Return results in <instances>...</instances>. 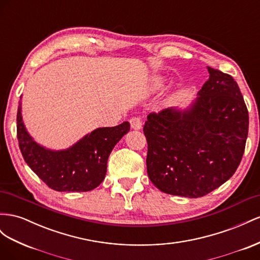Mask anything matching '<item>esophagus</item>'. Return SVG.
<instances>
[{
    "label": "esophagus",
    "instance_id": "obj_1",
    "mask_svg": "<svg viewBox=\"0 0 260 260\" xmlns=\"http://www.w3.org/2000/svg\"><path fill=\"white\" fill-rule=\"evenodd\" d=\"M130 125L133 130H140L142 128V120L139 117H133L130 119Z\"/></svg>",
    "mask_w": 260,
    "mask_h": 260
}]
</instances>
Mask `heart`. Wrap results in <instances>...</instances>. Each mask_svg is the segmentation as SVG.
<instances>
[{
	"instance_id": "heart-1",
	"label": "heart",
	"mask_w": 260,
	"mask_h": 260,
	"mask_svg": "<svg viewBox=\"0 0 260 260\" xmlns=\"http://www.w3.org/2000/svg\"><path fill=\"white\" fill-rule=\"evenodd\" d=\"M160 83H162V81H160L159 79H156V80H155V85H156V86H159Z\"/></svg>"
}]
</instances>
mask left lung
Here are the masks:
<instances>
[{
    "label": "left lung",
    "instance_id": "1",
    "mask_svg": "<svg viewBox=\"0 0 260 260\" xmlns=\"http://www.w3.org/2000/svg\"><path fill=\"white\" fill-rule=\"evenodd\" d=\"M209 80L186 110L151 113L143 127L146 168L160 191L188 198L233 176L248 135V110L232 76L208 67Z\"/></svg>",
    "mask_w": 260,
    "mask_h": 260
}]
</instances>
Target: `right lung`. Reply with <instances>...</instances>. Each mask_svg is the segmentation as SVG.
<instances>
[{
    "label": "right lung",
    "instance_id": "right-lung-1",
    "mask_svg": "<svg viewBox=\"0 0 260 260\" xmlns=\"http://www.w3.org/2000/svg\"><path fill=\"white\" fill-rule=\"evenodd\" d=\"M129 130L128 121L98 128L67 150L51 151L34 141L24 125L20 106L17 111V139L25 162L57 191H89L100 186L107 172L110 152Z\"/></svg>",
    "mask_w": 260,
    "mask_h": 260
}]
</instances>
